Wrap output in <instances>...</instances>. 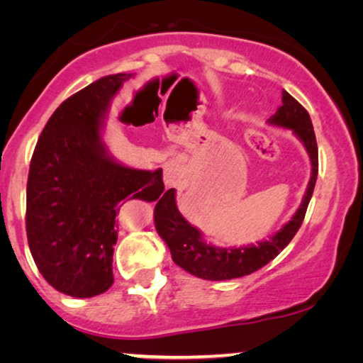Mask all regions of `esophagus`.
Returning <instances> with one entry per match:
<instances>
[{"mask_svg":"<svg viewBox=\"0 0 363 363\" xmlns=\"http://www.w3.org/2000/svg\"><path fill=\"white\" fill-rule=\"evenodd\" d=\"M186 167L185 163L172 160L163 167V182L167 186H182L186 182Z\"/></svg>","mask_w":363,"mask_h":363,"instance_id":"esophagus-1","label":"esophagus"}]
</instances>
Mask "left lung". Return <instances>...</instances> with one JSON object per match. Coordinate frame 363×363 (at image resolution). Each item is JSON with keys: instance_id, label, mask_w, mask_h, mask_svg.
Segmentation results:
<instances>
[{"instance_id": "obj_1", "label": "left lung", "mask_w": 363, "mask_h": 363, "mask_svg": "<svg viewBox=\"0 0 363 363\" xmlns=\"http://www.w3.org/2000/svg\"><path fill=\"white\" fill-rule=\"evenodd\" d=\"M267 123L289 128L309 153L312 172L302 203L291 220L269 240L240 247H220L206 242L203 233L182 216L177 208L175 188L167 190L153 211L155 228L162 240L167 242L175 264L183 267L190 274L206 281H226L247 276L274 259L299 231L312 193H314L317 172H319V153H317L314 127L306 108L286 91H282V106L277 108Z\"/></svg>"}]
</instances>
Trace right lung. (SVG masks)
<instances>
[{
    "label": "right lung",
    "instance_id": "obj_1",
    "mask_svg": "<svg viewBox=\"0 0 363 363\" xmlns=\"http://www.w3.org/2000/svg\"><path fill=\"white\" fill-rule=\"evenodd\" d=\"M132 74H112L66 99L34 148L26 190V233L39 272L71 297H94L113 284L117 211L128 200L155 201L162 168L118 163L102 140L111 101Z\"/></svg>",
    "mask_w": 363,
    "mask_h": 363
}]
</instances>
